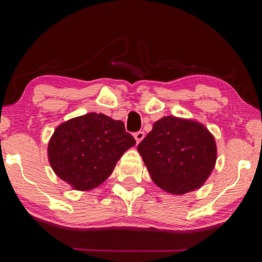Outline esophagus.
I'll use <instances>...</instances> for the list:
<instances>
[{
  "instance_id": "esophagus-1",
  "label": "esophagus",
  "mask_w": 262,
  "mask_h": 262,
  "mask_svg": "<svg viewBox=\"0 0 262 262\" xmlns=\"http://www.w3.org/2000/svg\"><path fill=\"white\" fill-rule=\"evenodd\" d=\"M134 137H135V140H136V143H140V142L144 139V132L140 130V132L134 133Z\"/></svg>"
}]
</instances>
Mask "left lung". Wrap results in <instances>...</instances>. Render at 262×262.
<instances>
[{"instance_id":"1","label":"left lung","mask_w":262,"mask_h":262,"mask_svg":"<svg viewBox=\"0 0 262 262\" xmlns=\"http://www.w3.org/2000/svg\"><path fill=\"white\" fill-rule=\"evenodd\" d=\"M158 187L185 194L201 187L216 162V143L201 123L164 117L137 145Z\"/></svg>"}]
</instances>
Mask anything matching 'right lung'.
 I'll use <instances>...</instances> for the list:
<instances>
[{
  "label": "right lung",
  "mask_w": 262,
  "mask_h": 262,
  "mask_svg": "<svg viewBox=\"0 0 262 262\" xmlns=\"http://www.w3.org/2000/svg\"><path fill=\"white\" fill-rule=\"evenodd\" d=\"M134 144L122 121L89 113L56 128L48 144V158L62 180L75 189L89 190L108 178L115 163Z\"/></svg>",
  "instance_id": "right-lung-1"
}]
</instances>
